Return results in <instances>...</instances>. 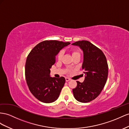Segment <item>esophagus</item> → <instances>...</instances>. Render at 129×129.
<instances>
[{
	"label": "esophagus",
	"mask_w": 129,
	"mask_h": 129,
	"mask_svg": "<svg viewBox=\"0 0 129 129\" xmlns=\"http://www.w3.org/2000/svg\"><path fill=\"white\" fill-rule=\"evenodd\" d=\"M70 80H71V79H69L68 78H66V81H67V82L70 81Z\"/></svg>",
	"instance_id": "34e87169"
}]
</instances>
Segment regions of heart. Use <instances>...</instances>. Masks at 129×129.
Wrapping results in <instances>:
<instances>
[{
    "instance_id": "heart-1",
    "label": "heart",
    "mask_w": 129,
    "mask_h": 129,
    "mask_svg": "<svg viewBox=\"0 0 129 129\" xmlns=\"http://www.w3.org/2000/svg\"><path fill=\"white\" fill-rule=\"evenodd\" d=\"M80 55L79 51L78 50H73L72 51L73 56H75V55ZM62 56H63V51H60V52H59L58 55H57L58 60H61L62 58Z\"/></svg>"
}]
</instances>
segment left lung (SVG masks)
<instances>
[{"label":"left lung","instance_id":"1","mask_svg":"<svg viewBox=\"0 0 129 129\" xmlns=\"http://www.w3.org/2000/svg\"><path fill=\"white\" fill-rule=\"evenodd\" d=\"M83 51L82 68L85 71V80L77 82L73 89L76 100L88 103L98 96L105 86L108 76V64L103 52L89 41H79L72 44Z\"/></svg>","mask_w":129,"mask_h":129}]
</instances>
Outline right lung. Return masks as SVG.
I'll use <instances>...</instances> for the list:
<instances>
[{"label":"right lung","instance_id":"obj_1","mask_svg":"<svg viewBox=\"0 0 129 129\" xmlns=\"http://www.w3.org/2000/svg\"><path fill=\"white\" fill-rule=\"evenodd\" d=\"M70 44L56 40L44 41L37 44L27 57L25 68L27 85L31 93L41 102H54L60 95L65 78L51 77L50 69L60 51Z\"/></svg>","mask_w":129,"mask_h":129}]
</instances>
